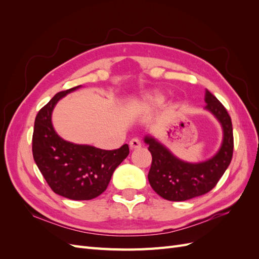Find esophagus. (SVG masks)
Returning a JSON list of instances; mask_svg holds the SVG:
<instances>
[{
    "instance_id": "esophagus-1",
    "label": "esophagus",
    "mask_w": 259,
    "mask_h": 259,
    "mask_svg": "<svg viewBox=\"0 0 259 259\" xmlns=\"http://www.w3.org/2000/svg\"><path fill=\"white\" fill-rule=\"evenodd\" d=\"M139 147H142V142H140V139L138 138H133L131 142H130V148L132 149H137Z\"/></svg>"
}]
</instances>
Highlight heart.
Segmentation results:
<instances>
[{"mask_svg":"<svg viewBox=\"0 0 259 259\" xmlns=\"http://www.w3.org/2000/svg\"><path fill=\"white\" fill-rule=\"evenodd\" d=\"M164 101V97L162 95H153L150 96L148 99V103L150 105H161Z\"/></svg>","mask_w":259,"mask_h":259,"instance_id":"obj_1","label":"heart"}]
</instances>
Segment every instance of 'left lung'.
Instances as JSON below:
<instances>
[{
  "instance_id": "obj_1",
  "label": "left lung",
  "mask_w": 259,
  "mask_h": 259,
  "mask_svg": "<svg viewBox=\"0 0 259 259\" xmlns=\"http://www.w3.org/2000/svg\"><path fill=\"white\" fill-rule=\"evenodd\" d=\"M205 109L213 114L223 127V143L217 153L204 162L189 163L178 159L152 136L145 143L152 155L148 179L152 189L168 201H186L200 197L217 185L228 168L233 153L231 117L213 94L205 92Z\"/></svg>"
}]
</instances>
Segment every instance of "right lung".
I'll return each instance as SVG.
<instances>
[{
  "label": "right lung",
  "mask_w": 259,
  "mask_h": 259,
  "mask_svg": "<svg viewBox=\"0 0 259 259\" xmlns=\"http://www.w3.org/2000/svg\"><path fill=\"white\" fill-rule=\"evenodd\" d=\"M75 86L57 93L38 113L34 121L32 153L36 165L51 189L70 200H92L103 193L114 169L130 153L128 145L115 150H103L90 145H77L62 139L52 124V113Z\"/></svg>",
  "instance_id": "add662e5"
}]
</instances>
